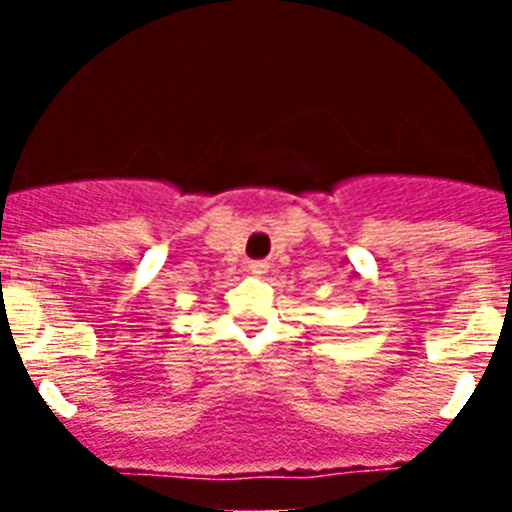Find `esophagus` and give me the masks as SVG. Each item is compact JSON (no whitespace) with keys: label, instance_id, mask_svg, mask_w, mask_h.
Segmentation results:
<instances>
[{"label":"esophagus","instance_id":"1","mask_svg":"<svg viewBox=\"0 0 512 512\" xmlns=\"http://www.w3.org/2000/svg\"><path fill=\"white\" fill-rule=\"evenodd\" d=\"M266 269H269V264H264V261H248V271H251V274H256V277L266 274Z\"/></svg>","mask_w":512,"mask_h":512}]
</instances>
